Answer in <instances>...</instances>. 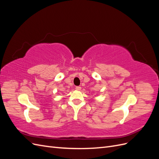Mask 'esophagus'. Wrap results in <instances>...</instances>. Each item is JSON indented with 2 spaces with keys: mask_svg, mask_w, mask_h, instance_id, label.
I'll return each instance as SVG.
<instances>
[{
  "mask_svg": "<svg viewBox=\"0 0 159 159\" xmlns=\"http://www.w3.org/2000/svg\"><path fill=\"white\" fill-rule=\"evenodd\" d=\"M81 88L80 87V86H76V87H75V89L76 90H81Z\"/></svg>",
  "mask_w": 159,
  "mask_h": 159,
  "instance_id": "34e87169",
  "label": "esophagus"
}]
</instances>
